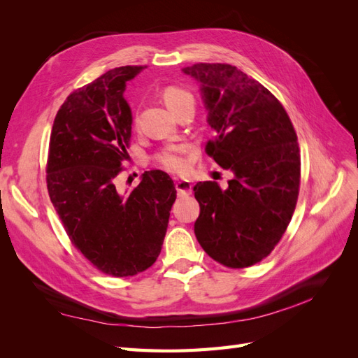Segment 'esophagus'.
I'll use <instances>...</instances> for the list:
<instances>
[{"mask_svg":"<svg viewBox=\"0 0 358 358\" xmlns=\"http://www.w3.org/2000/svg\"><path fill=\"white\" fill-rule=\"evenodd\" d=\"M175 187H176V191H178V196L179 197H185V196H189L191 191H192V185L189 180H176L175 182Z\"/></svg>","mask_w":358,"mask_h":358,"instance_id":"obj_1","label":"esophagus"}]
</instances>
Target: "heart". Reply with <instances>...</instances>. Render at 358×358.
I'll return each instance as SVG.
<instances>
[{"instance_id":"obj_1","label":"heart","mask_w":358,"mask_h":358,"mask_svg":"<svg viewBox=\"0 0 358 358\" xmlns=\"http://www.w3.org/2000/svg\"><path fill=\"white\" fill-rule=\"evenodd\" d=\"M162 100L166 101L169 109L175 113H178L183 106L189 103L194 104L192 94L187 90L179 88V86H167V88H164V91H162ZM155 159L161 167H164L171 173H185L188 170V159L185 158V150L182 148L173 146L162 149L161 152L157 154Z\"/></svg>"}]
</instances>
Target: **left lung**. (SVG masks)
<instances>
[{"label": "left lung", "mask_w": 358, "mask_h": 358, "mask_svg": "<svg viewBox=\"0 0 358 358\" xmlns=\"http://www.w3.org/2000/svg\"><path fill=\"white\" fill-rule=\"evenodd\" d=\"M201 86L215 138L206 154L231 170L229 188L199 182L194 233L215 262L243 268L273 251L294 213L300 187L297 134L284 106L267 88L230 64L183 69Z\"/></svg>", "instance_id": "8db88e82"}]
</instances>
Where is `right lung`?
Here are the masks:
<instances>
[{
  "label": "right lung",
  "mask_w": 358,
  "mask_h": 358,
  "mask_svg": "<svg viewBox=\"0 0 358 358\" xmlns=\"http://www.w3.org/2000/svg\"><path fill=\"white\" fill-rule=\"evenodd\" d=\"M143 69L117 67L71 92L49 142L46 182L53 208L71 243L115 278L134 276L157 262L176 200L175 183L161 170L146 171L129 194L115 185L131 138L124 91Z\"/></svg>",
  "instance_id": "right-lung-1"
}]
</instances>
